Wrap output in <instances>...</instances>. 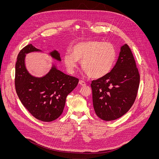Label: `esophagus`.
<instances>
[{
	"label": "esophagus",
	"instance_id": "obj_1",
	"mask_svg": "<svg viewBox=\"0 0 159 159\" xmlns=\"http://www.w3.org/2000/svg\"><path fill=\"white\" fill-rule=\"evenodd\" d=\"M79 84L80 85H82V86H84V85H86V83H85V82L84 80H79Z\"/></svg>",
	"mask_w": 159,
	"mask_h": 159
}]
</instances>
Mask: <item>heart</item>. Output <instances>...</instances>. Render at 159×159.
<instances>
[{
	"label": "heart",
	"mask_w": 159,
	"mask_h": 159,
	"mask_svg": "<svg viewBox=\"0 0 159 159\" xmlns=\"http://www.w3.org/2000/svg\"><path fill=\"white\" fill-rule=\"evenodd\" d=\"M71 52H66L63 61L69 73L73 74L79 61L88 75L93 79L102 78L107 75L115 63L117 53L110 43L90 40L76 43Z\"/></svg>",
	"instance_id": "1"
}]
</instances>
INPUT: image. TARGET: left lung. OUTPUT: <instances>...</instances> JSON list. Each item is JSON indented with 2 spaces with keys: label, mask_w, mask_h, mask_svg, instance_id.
Masks as SVG:
<instances>
[{
  "label": "left lung",
  "mask_w": 159,
  "mask_h": 159,
  "mask_svg": "<svg viewBox=\"0 0 159 159\" xmlns=\"http://www.w3.org/2000/svg\"><path fill=\"white\" fill-rule=\"evenodd\" d=\"M139 84L134 58L128 45L125 44L111 71L90 84L97 116L102 120L112 121L126 114L137 98Z\"/></svg>",
  "instance_id": "1"
}]
</instances>
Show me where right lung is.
<instances>
[{
	"label": "right lung",
	"mask_w": 159,
	"mask_h": 159,
	"mask_svg": "<svg viewBox=\"0 0 159 159\" xmlns=\"http://www.w3.org/2000/svg\"><path fill=\"white\" fill-rule=\"evenodd\" d=\"M33 52L41 51L30 44L17 55L15 72L16 93L22 104L34 118L44 122L52 121L61 115L66 96L76 87L79 79L63 73L55 65L42 77L31 75L25 66V57ZM50 55L61 61L57 51L54 50Z\"/></svg>",
	"instance_id": "obj_1"
}]
</instances>
